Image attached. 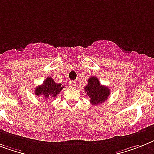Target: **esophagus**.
<instances>
[{"instance_id": "esophagus-1", "label": "esophagus", "mask_w": 154, "mask_h": 154, "mask_svg": "<svg viewBox=\"0 0 154 154\" xmlns=\"http://www.w3.org/2000/svg\"><path fill=\"white\" fill-rule=\"evenodd\" d=\"M69 85H70V86H72V87H75L76 82L75 81H73V80H72V81H70L69 82Z\"/></svg>"}]
</instances>
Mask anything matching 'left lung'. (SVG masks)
Here are the masks:
<instances>
[{"label": "left lung", "instance_id": "left-lung-1", "mask_svg": "<svg viewBox=\"0 0 154 154\" xmlns=\"http://www.w3.org/2000/svg\"><path fill=\"white\" fill-rule=\"evenodd\" d=\"M87 96L91 98L90 102L94 105L105 102L109 97L110 90L108 86H102L99 82L98 79L93 76L88 79V84L85 86Z\"/></svg>", "mask_w": 154, "mask_h": 154}]
</instances>
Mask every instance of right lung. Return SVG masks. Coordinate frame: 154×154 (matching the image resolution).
Returning a JSON list of instances; mask_svg holds the SVG:
<instances>
[{
    "label": "right lung",
    "instance_id": "right-lung-1",
    "mask_svg": "<svg viewBox=\"0 0 154 154\" xmlns=\"http://www.w3.org/2000/svg\"><path fill=\"white\" fill-rule=\"evenodd\" d=\"M63 87L64 86L60 83H56L51 77H48L42 84L37 86L35 89V95L38 97L41 96L46 100L50 97H56Z\"/></svg>",
    "mask_w": 154,
    "mask_h": 154
}]
</instances>
